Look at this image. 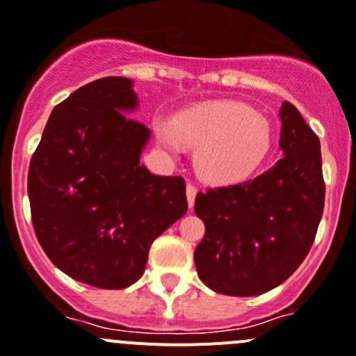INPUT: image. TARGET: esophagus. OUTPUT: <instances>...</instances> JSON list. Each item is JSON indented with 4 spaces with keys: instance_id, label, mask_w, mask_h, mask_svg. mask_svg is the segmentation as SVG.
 Wrapping results in <instances>:
<instances>
[{
    "instance_id": "34e87169",
    "label": "esophagus",
    "mask_w": 356,
    "mask_h": 356,
    "mask_svg": "<svg viewBox=\"0 0 356 356\" xmlns=\"http://www.w3.org/2000/svg\"><path fill=\"white\" fill-rule=\"evenodd\" d=\"M196 193H198L196 186L191 184V182H188V186H186V196H188V203H189V207H191V209H193V205H195Z\"/></svg>"
}]
</instances>
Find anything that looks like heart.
Listing matches in <instances>:
<instances>
[{"label": "heart", "instance_id": "heart-1", "mask_svg": "<svg viewBox=\"0 0 356 356\" xmlns=\"http://www.w3.org/2000/svg\"><path fill=\"white\" fill-rule=\"evenodd\" d=\"M158 140L170 153L196 147V170L212 182H238L261 168L273 144L270 122L241 102L219 101L156 120Z\"/></svg>", "mask_w": 356, "mask_h": 356}]
</instances>
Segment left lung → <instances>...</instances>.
I'll return each mask as SVG.
<instances>
[{
    "mask_svg": "<svg viewBox=\"0 0 356 356\" xmlns=\"http://www.w3.org/2000/svg\"><path fill=\"white\" fill-rule=\"evenodd\" d=\"M284 156L252 181L198 193L205 236L198 277L226 296H259L284 284L308 255L325 203L320 140L291 104L280 109Z\"/></svg>",
    "mask_w": 356,
    "mask_h": 356,
    "instance_id": "8db88e82",
    "label": "left lung"
}]
</instances>
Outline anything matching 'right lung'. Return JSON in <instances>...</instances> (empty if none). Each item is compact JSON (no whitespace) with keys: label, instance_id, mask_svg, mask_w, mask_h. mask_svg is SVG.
<instances>
[{"label":"right lung","instance_id":"add662e5","mask_svg":"<svg viewBox=\"0 0 356 356\" xmlns=\"http://www.w3.org/2000/svg\"><path fill=\"white\" fill-rule=\"evenodd\" d=\"M132 79L108 76L55 106L31 158L34 233L58 270L97 289L139 280L149 247L188 210L182 177L140 165L151 132L127 116Z\"/></svg>","mask_w":356,"mask_h":356}]
</instances>
